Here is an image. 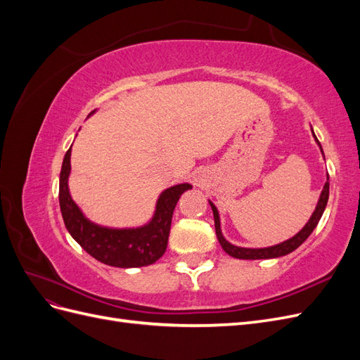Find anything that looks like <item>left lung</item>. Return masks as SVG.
I'll return each instance as SVG.
<instances>
[{"label":"left lung","mask_w":360,"mask_h":360,"mask_svg":"<svg viewBox=\"0 0 360 360\" xmlns=\"http://www.w3.org/2000/svg\"><path fill=\"white\" fill-rule=\"evenodd\" d=\"M311 132H312V136L315 139V143H317L319 147H320L321 155L324 156L321 144L319 143L317 136H315L312 127H311ZM328 200H329V174H328V176H326V183H324L323 191L320 193L319 202H317V205H315V210L312 212L308 222L303 225L302 230L299 233L294 234L292 237L287 238V240H284V242L276 243V245H271V246H266V248H243V246H237V245H233V243L228 242L226 238L224 237V234H222L219 212H217L216 205L210 200H209V204H210L212 210H213L214 230H216L217 240H219L222 249L225 250L228 255H231V257L238 258V259H270V258H279V257H284V255L291 254L292 250H296L304 240H307V238L311 236V233L315 230V226H317V224L320 222L321 216L324 213L326 205H328Z\"/></svg>","instance_id":"1"}]
</instances>
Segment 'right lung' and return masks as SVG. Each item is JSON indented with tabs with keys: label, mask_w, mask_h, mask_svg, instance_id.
Returning <instances> with one entry per match:
<instances>
[{
	"label": "right lung",
	"mask_w": 360,
	"mask_h": 360,
	"mask_svg": "<svg viewBox=\"0 0 360 360\" xmlns=\"http://www.w3.org/2000/svg\"><path fill=\"white\" fill-rule=\"evenodd\" d=\"M70 155L72 146L63 159L60 172V209L70 236L85 252L106 266L130 269L156 263L167 250L174 209L181 193L192 189V184L180 183L162 191L156 200L153 214L144 225L126 228L105 226L90 221L72 198L69 191Z\"/></svg>",
	"instance_id": "right-lung-1"
}]
</instances>
